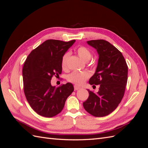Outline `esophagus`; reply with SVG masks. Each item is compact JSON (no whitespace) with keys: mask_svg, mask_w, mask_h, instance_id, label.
<instances>
[{"mask_svg":"<svg viewBox=\"0 0 148 148\" xmlns=\"http://www.w3.org/2000/svg\"><path fill=\"white\" fill-rule=\"evenodd\" d=\"M80 88L79 86H77V85H75L74 86V89H75V90H78V89H79Z\"/></svg>","mask_w":148,"mask_h":148,"instance_id":"1","label":"esophagus"}]
</instances>
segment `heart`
Instances as JSON below:
<instances>
[{"instance_id": "b5f03b06", "label": "heart", "mask_w": 148, "mask_h": 148, "mask_svg": "<svg viewBox=\"0 0 148 148\" xmlns=\"http://www.w3.org/2000/svg\"><path fill=\"white\" fill-rule=\"evenodd\" d=\"M77 52L78 56L84 62H88L91 57V52L89 49L84 46L79 47L77 49ZM70 52H66L63 55L61 60V65L63 69L67 68V62L70 56ZM89 73L88 71H73L69 74L67 77V80L70 83L75 84L81 85L89 77Z\"/></svg>"}]
</instances>
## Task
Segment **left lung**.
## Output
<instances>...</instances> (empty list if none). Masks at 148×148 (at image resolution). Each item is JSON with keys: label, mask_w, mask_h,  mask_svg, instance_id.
I'll return each instance as SVG.
<instances>
[{"label": "left lung", "mask_w": 148, "mask_h": 148, "mask_svg": "<svg viewBox=\"0 0 148 148\" xmlns=\"http://www.w3.org/2000/svg\"><path fill=\"white\" fill-rule=\"evenodd\" d=\"M95 48L99 60L95 73L89 79L91 85L99 84V91L88 89L89 97L83 107L95 117H104L117 108L124 96L128 79V66L122 53L103 39L87 41Z\"/></svg>", "instance_id": "obj_1"}]
</instances>
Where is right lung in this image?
Here are the masks:
<instances>
[{
    "label": "right lung",
    "mask_w": 148,
    "mask_h": 148,
    "mask_svg": "<svg viewBox=\"0 0 148 148\" xmlns=\"http://www.w3.org/2000/svg\"><path fill=\"white\" fill-rule=\"evenodd\" d=\"M75 42L46 40L31 51L25 62L22 73L26 98L31 108L43 117L59 114L74 90L70 83L56 88L51 80L61 74L62 57Z\"/></svg>",
    "instance_id": "right-lung-1"
}]
</instances>
